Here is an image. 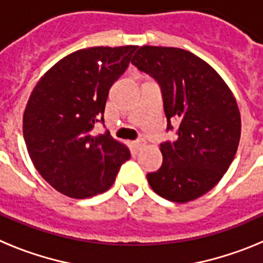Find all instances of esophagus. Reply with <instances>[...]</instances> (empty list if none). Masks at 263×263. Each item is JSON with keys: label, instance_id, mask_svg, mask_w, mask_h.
I'll return each instance as SVG.
<instances>
[{"label": "esophagus", "instance_id": "34e87169", "mask_svg": "<svg viewBox=\"0 0 263 263\" xmlns=\"http://www.w3.org/2000/svg\"><path fill=\"white\" fill-rule=\"evenodd\" d=\"M145 145H146V141L143 138L137 139V141H134L133 142V146L136 147V150H141V148H142Z\"/></svg>", "mask_w": 263, "mask_h": 263}]
</instances>
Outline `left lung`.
<instances>
[{
  "mask_svg": "<svg viewBox=\"0 0 263 263\" xmlns=\"http://www.w3.org/2000/svg\"><path fill=\"white\" fill-rule=\"evenodd\" d=\"M132 63L159 83L167 130L178 139L160 145L163 163L147 174L153 191L188 203L212 190L227 173L241 137V116L232 90L206 62L176 47L142 46Z\"/></svg>",
  "mask_w": 263,
  "mask_h": 263,
  "instance_id": "1",
  "label": "left lung"
}]
</instances>
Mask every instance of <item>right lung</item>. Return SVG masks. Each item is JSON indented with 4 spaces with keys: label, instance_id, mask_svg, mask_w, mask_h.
<instances>
[{
    "label": "right lung",
    "instance_id": "right-lung-1",
    "mask_svg": "<svg viewBox=\"0 0 263 263\" xmlns=\"http://www.w3.org/2000/svg\"><path fill=\"white\" fill-rule=\"evenodd\" d=\"M137 46L89 47L69 53L39 79L23 113V138L42 178L60 194L88 199L108 191L127 146L104 122L109 89L129 66Z\"/></svg>",
    "mask_w": 263,
    "mask_h": 263
}]
</instances>
